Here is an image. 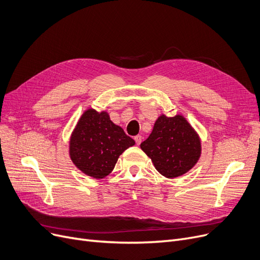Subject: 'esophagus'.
<instances>
[{
    "label": "esophagus",
    "instance_id": "1",
    "mask_svg": "<svg viewBox=\"0 0 260 260\" xmlns=\"http://www.w3.org/2000/svg\"><path fill=\"white\" fill-rule=\"evenodd\" d=\"M134 141H135V143H137V145H140L142 143L141 135H137V137H134Z\"/></svg>",
    "mask_w": 260,
    "mask_h": 260
}]
</instances>
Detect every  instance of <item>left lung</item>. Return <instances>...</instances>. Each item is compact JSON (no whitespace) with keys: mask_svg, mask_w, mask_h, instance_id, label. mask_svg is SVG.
<instances>
[{"mask_svg":"<svg viewBox=\"0 0 260 260\" xmlns=\"http://www.w3.org/2000/svg\"><path fill=\"white\" fill-rule=\"evenodd\" d=\"M141 148L159 174L169 179L186 174L201 154L199 135L181 115H160Z\"/></svg>","mask_w":260,"mask_h":260,"instance_id":"left-lung-1","label":"left lung"}]
</instances>
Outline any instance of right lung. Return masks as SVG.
Segmentation results:
<instances>
[{"instance_id":"add662e5","label":"right lung","mask_w":260,"mask_h":260,"mask_svg":"<svg viewBox=\"0 0 260 260\" xmlns=\"http://www.w3.org/2000/svg\"><path fill=\"white\" fill-rule=\"evenodd\" d=\"M135 142L111 121L107 112L86 110L70 141L73 163L83 174L104 179L113 170L119 155Z\"/></svg>"}]
</instances>
